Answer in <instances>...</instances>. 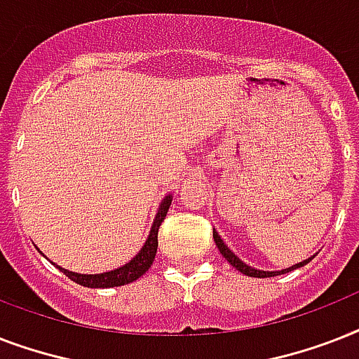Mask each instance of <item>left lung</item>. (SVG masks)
I'll return each mask as SVG.
<instances>
[{"instance_id":"left-lung-1","label":"left lung","mask_w":359,"mask_h":359,"mask_svg":"<svg viewBox=\"0 0 359 359\" xmlns=\"http://www.w3.org/2000/svg\"><path fill=\"white\" fill-rule=\"evenodd\" d=\"M212 236H214V242H216V245H218L219 253H222V255H224L225 259L231 262V266H235L238 272L245 273V276H250V278H272V276H279V273H287V272H290V270H296V268L304 266V264H307V262L313 259V257H309V259H306V261L298 262V264H292V266L285 268V270H279V272H266V270H257V268H253V266H248L244 261H240L238 257H236L235 253L229 250V248H227V244H225L224 240H222V236L216 233V229H214Z\"/></svg>"}]
</instances>
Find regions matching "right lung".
Listing matches in <instances>:
<instances>
[{
  "mask_svg": "<svg viewBox=\"0 0 359 359\" xmlns=\"http://www.w3.org/2000/svg\"><path fill=\"white\" fill-rule=\"evenodd\" d=\"M171 199L173 196H168L162 201L160 208H158L156 218L152 222L151 233L147 236L145 245L141 248L140 253L132 259L130 262L123 264L121 268H115V270H109V272L104 273H76L69 272L65 268L57 266L61 272L67 276L69 279L76 281L78 285H83V287H91V289H108V287H121V285H128L132 281H135L137 278H141L143 273L151 268L154 257H156L158 250V229L160 225L165 219V214H168L169 207H171Z\"/></svg>",
  "mask_w": 359,
  "mask_h": 359,
  "instance_id": "1",
  "label": "right lung"
}]
</instances>
